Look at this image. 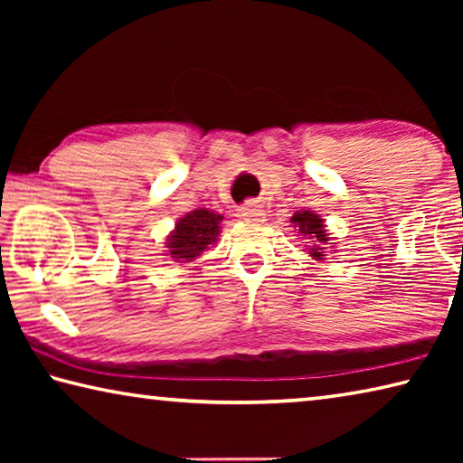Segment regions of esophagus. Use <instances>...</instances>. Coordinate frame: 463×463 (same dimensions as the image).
I'll list each match as a JSON object with an SVG mask.
<instances>
[{
    "label": "esophagus",
    "instance_id": "esophagus-1",
    "mask_svg": "<svg viewBox=\"0 0 463 463\" xmlns=\"http://www.w3.org/2000/svg\"><path fill=\"white\" fill-rule=\"evenodd\" d=\"M241 216L250 222H261L265 218V213L260 203H247L245 208H241Z\"/></svg>",
    "mask_w": 463,
    "mask_h": 463
}]
</instances>
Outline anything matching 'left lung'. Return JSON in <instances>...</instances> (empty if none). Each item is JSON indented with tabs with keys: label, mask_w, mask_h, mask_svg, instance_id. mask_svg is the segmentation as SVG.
Segmentation results:
<instances>
[{
	"label": "left lung",
	"mask_w": 463,
	"mask_h": 463,
	"mask_svg": "<svg viewBox=\"0 0 463 463\" xmlns=\"http://www.w3.org/2000/svg\"><path fill=\"white\" fill-rule=\"evenodd\" d=\"M292 224L302 237L312 239V249H308L312 260L323 261L326 245H333V242H328V232L325 231L323 218L312 213V210H302V213H296L292 216Z\"/></svg>",
	"instance_id": "left-lung-1"
}]
</instances>
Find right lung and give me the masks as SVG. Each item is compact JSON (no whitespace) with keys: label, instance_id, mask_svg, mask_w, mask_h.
<instances>
[{"label":"right lung","instance_id":"obj_1","mask_svg":"<svg viewBox=\"0 0 463 463\" xmlns=\"http://www.w3.org/2000/svg\"><path fill=\"white\" fill-rule=\"evenodd\" d=\"M222 216L213 210L200 208L187 213L175 222V229L167 237V255L179 263H190L195 257L202 255L210 245H214L218 234H221Z\"/></svg>","mask_w":463,"mask_h":463}]
</instances>
